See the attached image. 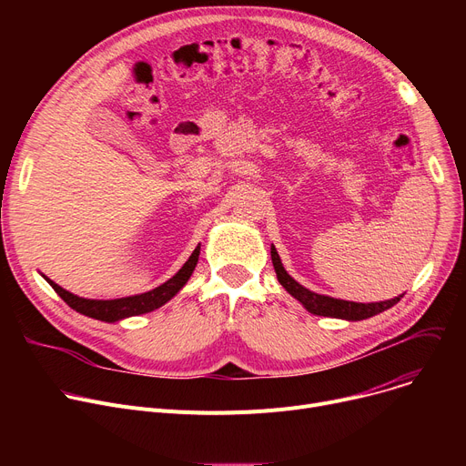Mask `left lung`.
Returning <instances> with one entry per match:
<instances>
[{
	"instance_id": "8db88e82",
	"label": "left lung",
	"mask_w": 466,
	"mask_h": 466,
	"mask_svg": "<svg viewBox=\"0 0 466 466\" xmlns=\"http://www.w3.org/2000/svg\"><path fill=\"white\" fill-rule=\"evenodd\" d=\"M272 262H274L279 283L290 292L292 297L300 300L302 306L309 313H315V315L336 317V319H348V321H360V319H369V317L389 309L390 306H395L402 299V295H400V297H395V299L385 300V302L360 304V302H348V300L323 297V295H317V292H311L309 289L302 287L300 283H297L285 272V268H283V264L279 260V255H278L274 246H272Z\"/></svg>"
}]
</instances>
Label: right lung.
Instances as JSON below:
<instances>
[{"instance_id": "1", "label": "right lung", "mask_w": 466, "mask_h": 466, "mask_svg": "<svg viewBox=\"0 0 466 466\" xmlns=\"http://www.w3.org/2000/svg\"><path fill=\"white\" fill-rule=\"evenodd\" d=\"M198 255H200V246L192 251V255L188 257V260L183 264L181 270L167 279L164 285L143 292V295H136V297H127V299H116V300H88V299H81L71 295L66 289L58 287L55 281H51L48 278H45L51 287L58 292V297L76 311L92 317V319H100V321H107V323H115L125 319V317H132V315H141V313H149L157 308H160L162 304H166L169 299H174L177 292L181 290V287L188 281L190 274L194 272L196 262H198Z\"/></svg>"}]
</instances>
